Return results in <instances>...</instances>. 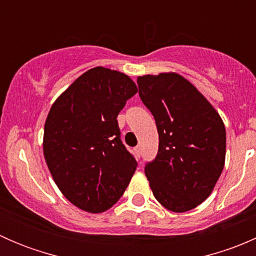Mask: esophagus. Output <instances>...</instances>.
<instances>
[{"instance_id": "obj_1", "label": "esophagus", "mask_w": 256, "mask_h": 256, "mask_svg": "<svg viewBox=\"0 0 256 256\" xmlns=\"http://www.w3.org/2000/svg\"><path fill=\"white\" fill-rule=\"evenodd\" d=\"M135 152L138 156H141V144H138V146L135 147Z\"/></svg>"}]
</instances>
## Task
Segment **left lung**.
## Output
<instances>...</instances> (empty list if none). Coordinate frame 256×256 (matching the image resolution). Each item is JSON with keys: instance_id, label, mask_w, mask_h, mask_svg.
Masks as SVG:
<instances>
[{"instance_id": "left-lung-1", "label": "left lung", "mask_w": 256, "mask_h": 256, "mask_svg": "<svg viewBox=\"0 0 256 256\" xmlns=\"http://www.w3.org/2000/svg\"><path fill=\"white\" fill-rule=\"evenodd\" d=\"M158 131L156 158L144 166L154 198L183 213L204 202L226 162V126L197 88L177 73L138 78Z\"/></svg>"}]
</instances>
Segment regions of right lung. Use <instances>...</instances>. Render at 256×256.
<instances>
[{
	"label": "right lung",
	"instance_id": "obj_1",
	"mask_svg": "<svg viewBox=\"0 0 256 256\" xmlns=\"http://www.w3.org/2000/svg\"><path fill=\"white\" fill-rule=\"evenodd\" d=\"M138 92L130 76L95 66L62 92L49 110L43 154L64 197L89 213L112 208L138 162L120 138L116 118Z\"/></svg>",
	"mask_w": 256,
	"mask_h": 256
}]
</instances>
